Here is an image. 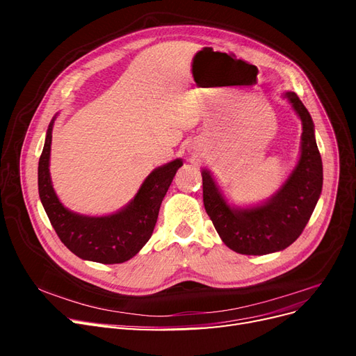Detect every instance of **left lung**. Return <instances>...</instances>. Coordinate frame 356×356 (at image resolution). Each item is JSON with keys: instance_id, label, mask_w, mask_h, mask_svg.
Instances as JSON below:
<instances>
[{"instance_id": "left-lung-1", "label": "left lung", "mask_w": 356, "mask_h": 356, "mask_svg": "<svg viewBox=\"0 0 356 356\" xmlns=\"http://www.w3.org/2000/svg\"><path fill=\"white\" fill-rule=\"evenodd\" d=\"M284 96L303 124L301 152L296 168L270 199L257 207L233 208L211 170L202 169L204 209L222 242L234 252L266 255L285 250L305 230L321 196L322 160L314 122L294 92Z\"/></svg>"}]
</instances>
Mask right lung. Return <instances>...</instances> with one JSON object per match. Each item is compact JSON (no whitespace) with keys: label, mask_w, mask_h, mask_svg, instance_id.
I'll list each match as a JSON object with an SVG mask.
<instances>
[{"label":"right lung","mask_w":356,"mask_h":356,"mask_svg":"<svg viewBox=\"0 0 356 356\" xmlns=\"http://www.w3.org/2000/svg\"><path fill=\"white\" fill-rule=\"evenodd\" d=\"M55 118L47 129L38 161V193L47 217L68 250L83 260L118 264L131 260L152 238L159 209L182 160L156 168L143 182L135 197L115 213L89 217L67 209L59 202L50 179V145Z\"/></svg>","instance_id":"right-lung-1"}]
</instances>
